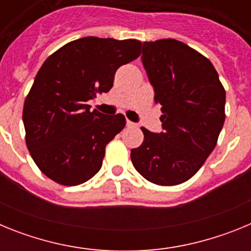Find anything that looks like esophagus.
<instances>
[{"label": "esophagus", "instance_id": "esophagus-1", "mask_svg": "<svg viewBox=\"0 0 251 251\" xmlns=\"http://www.w3.org/2000/svg\"><path fill=\"white\" fill-rule=\"evenodd\" d=\"M137 124L136 123H133V122L130 121H127V127H136Z\"/></svg>", "mask_w": 251, "mask_h": 251}]
</instances>
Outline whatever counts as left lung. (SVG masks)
Wrapping results in <instances>:
<instances>
[{
	"mask_svg": "<svg viewBox=\"0 0 251 251\" xmlns=\"http://www.w3.org/2000/svg\"><path fill=\"white\" fill-rule=\"evenodd\" d=\"M142 63L162 105L163 132L145 127L133 166L150 182H186L214 151L225 122V89L211 61L175 39L143 43Z\"/></svg>",
	"mask_w": 251,
	"mask_h": 251,
	"instance_id": "left-lung-1",
	"label": "left lung"
}]
</instances>
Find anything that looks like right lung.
<instances>
[{
  "label": "right lung",
  "mask_w": 251,
  "mask_h": 251,
  "mask_svg": "<svg viewBox=\"0 0 251 251\" xmlns=\"http://www.w3.org/2000/svg\"><path fill=\"white\" fill-rule=\"evenodd\" d=\"M138 40L88 36L51 54L24 103L26 146L40 171L63 186L92 178L106 145L126 126L123 114L90 112L86 101L108 93L119 66L141 55Z\"/></svg>",
  "instance_id": "right-lung-1"
}]
</instances>
